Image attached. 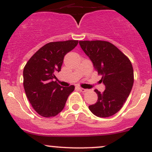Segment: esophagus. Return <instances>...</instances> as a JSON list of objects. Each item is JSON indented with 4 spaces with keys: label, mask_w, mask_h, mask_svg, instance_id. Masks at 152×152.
I'll list each match as a JSON object with an SVG mask.
<instances>
[{
    "label": "esophagus",
    "mask_w": 152,
    "mask_h": 152,
    "mask_svg": "<svg viewBox=\"0 0 152 152\" xmlns=\"http://www.w3.org/2000/svg\"><path fill=\"white\" fill-rule=\"evenodd\" d=\"M78 90H79L80 91L83 92V93H84V92H86V91H88V90H87V89H85V88H81V87H79V88H78Z\"/></svg>",
    "instance_id": "34e87169"
}]
</instances>
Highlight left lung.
I'll list each match as a JSON object with an SVG mask.
<instances>
[{
	"mask_svg": "<svg viewBox=\"0 0 152 152\" xmlns=\"http://www.w3.org/2000/svg\"><path fill=\"white\" fill-rule=\"evenodd\" d=\"M82 50L91 62L105 90L97 89L98 100L88 106L89 110L98 117H109L121 109L129 96L134 84V70L126 56L112 43L104 41H79Z\"/></svg>",
	"mask_w": 152,
	"mask_h": 152,
	"instance_id": "obj_1",
	"label": "left lung"
}]
</instances>
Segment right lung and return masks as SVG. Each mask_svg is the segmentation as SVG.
<instances>
[{
    "mask_svg": "<svg viewBox=\"0 0 152 152\" xmlns=\"http://www.w3.org/2000/svg\"><path fill=\"white\" fill-rule=\"evenodd\" d=\"M78 41L50 42L34 54L23 69V86L26 96L35 111L43 117H53L64 109L74 86L64 87L53 81L61 71L65 55Z\"/></svg>",
    "mask_w": 152,
    "mask_h": 152,
    "instance_id": "add662e5",
    "label": "right lung"
}]
</instances>
